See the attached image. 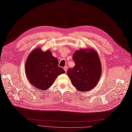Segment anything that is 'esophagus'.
<instances>
[{"mask_svg":"<svg viewBox=\"0 0 132 132\" xmlns=\"http://www.w3.org/2000/svg\"><path fill=\"white\" fill-rule=\"evenodd\" d=\"M64 71H65V72H67V70H68V67H67V66H65V67H64Z\"/></svg>","mask_w":132,"mask_h":132,"instance_id":"34e87169","label":"esophagus"}]
</instances>
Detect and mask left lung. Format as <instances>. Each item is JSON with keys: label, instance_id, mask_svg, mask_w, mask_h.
I'll use <instances>...</instances> for the list:
<instances>
[{"label": "left lung", "instance_id": "8db88e82", "mask_svg": "<svg viewBox=\"0 0 132 132\" xmlns=\"http://www.w3.org/2000/svg\"><path fill=\"white\" fill-rule=\"evenodd\" d=\"M75 65L67 75L73 86L79 91L87 92L95 87L102 73L97 53L93 48L76 51L73 55Z\"/></svg>", "mask_w": 132, "mask_h": 132}]
</instances>
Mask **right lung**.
Returning a JSON list of instances; mask_svg holds the SVG:
<instances>
[{
    "mask_svg": "<svg viewBox=\"0 0 132 132\" xmlns=\"http://www.w3.org/2000/svg\"><path fill=\"white\" fill-rule=\"evenodd\" d=\"M58 60L49 50L43 52L37 48L28 56L25 65L27 79L31 85L44 90L49 88L57 76L65 73L59 66Z\"/></svg>",
    "mask_w": 132,
    "mask_h": 132,
    "instance_id": "1",
    "label": "right lung"
}]
</instances>
